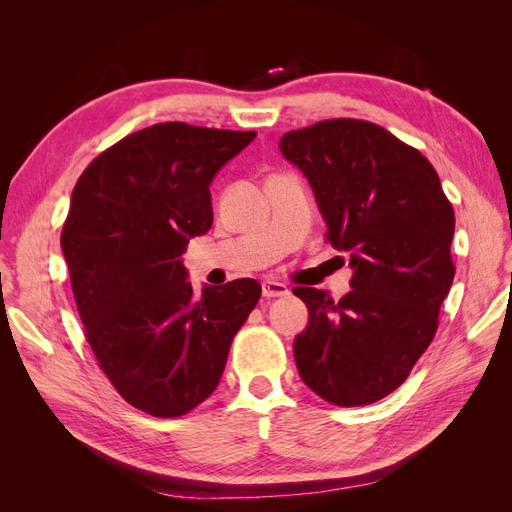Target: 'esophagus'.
<instances>
[{"label": "esophagus", "instance_id": "esophagus-1", "mask_svg": "<svg viewBox=\"0 0 512 512\" xmlns=\"http://www.w3.org/2000/svg\"><path fill=\"white\" fill-rule=\"evenodd\" d=\"M286 294H288V288H286V284H282V282L267 280L265 284H262V297L275 299V297H286Z\"/></svg>", "mask_w": 512, "mask_h": 512}]
</instances>
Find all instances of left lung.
<instances>
[{
	"label": "left lung",
	"mask_w": 512,
	"mask_h": 512,
	"mask_svg": "<svg viewBox=\"0 0 512 512\" xmlns=\"http://www.w3.org/2000/svg\"><path fill=\"white\" fill-rule=\"evenodd\" d=\"M327 222V241L350 256L352 290H292L309 309L294 339L303 382L329 404L367 406L406 382L438 331L455 265V211L421 151L363 119H324L286 132Z\"/></svg>",
	"instance_id": "left-lung-1"
}]
</instances>
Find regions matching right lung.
<instances>
[{"instance_id":"add662e5","label":"right lung","mask_w":512,"mask_h":512,"mask_svg":"<svg viewBox=\"0 0 512 512\" xmlns=\"http://www.w3.org/2000/svg\"><path fill=\"white\" fill-rule=\"evenodd\" d=\"M256 132L166 121L104 149L61 230L76 309L130 406L188 414L218 389L232 337L260 299L250 277L194 292L181 254L213 224L209 183Z\"/></svg>"}]
</instances>
